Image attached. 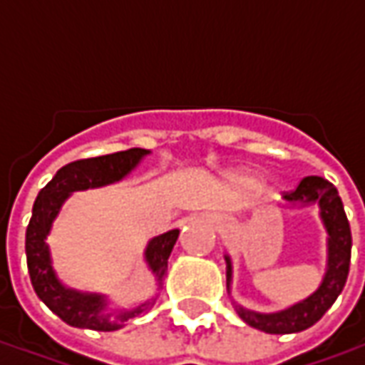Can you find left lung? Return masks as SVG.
<instances>
[{"label":"left lung","mask_w":365,"mask_h":365,"mask_svg":"<svg viewBox=\"0 0 365 365\" xmlns=\"http://www.w3.org/2000/svg\"><path fill=\"white\" fill-rule=\"evenodd\" d=\"M283 201L291 207H305L317 203L322 225L327 229V272L319 289L309 297L287 307L277 313H256L235 303L238 317L252 329H258L268 334H291L313 327L321 321V317L329 311L332 303L344 289L350 269V254H352V232L350 222L346 219L342 199L336 187L319 175H307L297 187L289 193H283ZM227 260V289L230 293L232 282V262L229 254Z\"/></svg>","instance_id":"8db88e82"}]
</instances>
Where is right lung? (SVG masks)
<instances>
[{
    "instance_id": "add662e5",
    "label": "right lung",
    "mask_w": 365,
    "mask_h": 365,
    "mask_svg": "<svg viewBox=\"0 0 365 365\" xmlns=\"http://www.w3.org/2000/svg\"><path fill=\"white\" fill-rule=\"evenodd\" d=\"M150 150L144 148H128V150L105 154L97 158H86L70 162L60 168L51 182L38 191L33 205V217L29 221L27 237H25V252H27V268L35 293L52 313L58 314L62 321L76 329L109 330L120 329L123 324L138 314L146 313L154 305V299H148L135 309L125 311H107V297L99 293H86L66 287L56 277L52 268L51 250L46 245V237L52 229V222L58 217L62 203L74 191L101 187L109 183L120 182L125 175L135 170L144 156ZM180 230H168L160 237H154L146 245L144 262L148 264L152 275L156 277L158 287L166 275L168 258L174 250Z\"/></svg>"
}]
</instances>
